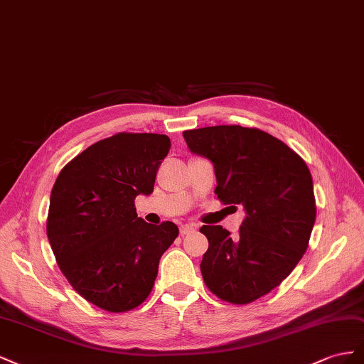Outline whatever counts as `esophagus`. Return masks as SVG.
<instances>
[{"label":"esophagus","instance_id":"obj_1","mask_svg":"<svg viewBox=\"0 0 364 364\" xmlns=\"http://www.w3.org/2000/svg\"><path fill=\"white\" fill-rule=\"evenodd\" d=\"M193 230H196V225H195V224H183V225L180 227V233H181L183 236L191 233V232H193Z\"/></svg>","mask_w":364,"mask_h":364}]
</instances>
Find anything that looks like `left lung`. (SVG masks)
<instances>
[{"instance_id": "1", "label": "left lung", "mask_w": 364, "mask_h": 364, "mask_svg": "<svg viewBox=\"0 0 364 364\" xmlns=\"http://www.w3.org/2000/svg\"><path fill=\"white\" fill-rule=\"evenodd\" d=\"M183 136L213 163L220 201L245 210L237 236L223 225L200 228L209 240L204 282L225 302L250 304L279 287L306 252L316 221L311 172L291 148L257 128L221 124Z\"/></svg>"}]
</instances>
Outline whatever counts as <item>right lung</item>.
Instances as JSON below:
<instances>
[{"label": "right lung", "instance_id": "right-lung-1", "mask_svg": "<svg viewBox=\"0 0 364 364\" xmlns=\"http://www.w3.org/2000/svg\"><path fill=\"white\" fill-rule=\"evenodd\" d=\"M171 148L163 134L119 132L64 166L50 195L47 236L70 285L92 305L124 313L143 304L161 255L178 236L144 223L137 195H151Z\"/></svg>", "mask_w": 364, "mask_h": 364}]
</instances>
